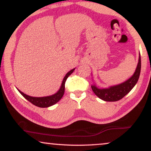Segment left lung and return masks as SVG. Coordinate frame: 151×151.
Here are the masks:
<instances>
[{
    "label": "left lung",
    "mask_w": 151,
    "mask_h": 151,
    "mask_svg": "<svg viewBox=\"0 0 151 151\" xmlns=\"http://www.w3.org/2000/svg\"><path fill=\"white\" fill-rule=\"evenodd\" d=\"M141 69V59L140 55L139 56L138 65L136 69L134 72V75L130 78L124 83H120L119 85L111 86L109 88L100 89L97 88L96 86H92V90L94 93L102 100L105 101L114 102L119 101L120 99L128 94L131 90L134 87V86L137 83L139 76L140 73Z\"/></svg>",
    "instance_id": "left-lung-1"
}]
</instances>
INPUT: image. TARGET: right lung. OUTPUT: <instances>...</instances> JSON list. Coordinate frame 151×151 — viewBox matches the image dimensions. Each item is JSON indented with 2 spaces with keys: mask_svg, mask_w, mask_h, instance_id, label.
Instances as JSON below:
<instances>
[{
  "mask_svg": "<svg viewBox=\"0 0 151 151\" xmlns=\"http://www.w3.org/2000/svg\"><path fill=\"white\" fill-rule=\"evenodd\" d=\"M74 70H75V69H71V71H69V72L66 74L65 76L63 78V80L61 88H60L59 91L55 94L51 95V96L44 97H33L28 96V95L24 94V92H21L19 90H17L25 99H27V101H29L30 103L33 104V105L41 108L48 107V106H50L55 105V104H56L57 102H59L60 100L61 99L65 92V83L67 79L69 77V76H70L71 74L73 72Z\"/></svg>",
  "mask_w": 151,
  "mask_h": 151,
  "instance_id": "1",
  "label": "right lung"
}]
</instances>
